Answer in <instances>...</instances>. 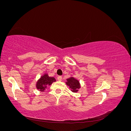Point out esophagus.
Segmentation results:
<instances>
[{"mask_svg":"<svg viewBox=\"0 0 131 131\" xmlns=\"http://www.w3.org/2000/svg\"><path fill=\"white\" fill-rule=\"evenodd\" d=\"M57 79H58V81H61L62 80V77L61 76H59V77H57Z\"/></svg>","mask_w":131,"mask_h":131,"instance_id":"esophagus-1","label":"esophagus"}]
</instances>
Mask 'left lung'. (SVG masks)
<instances>
[{"label": "left lung", "instance_id": "obj_1", "mask_svg": "<svg viewBox=\"0 0 131 131\" xmlns=\"http://www.w3.org/2000/svg\"><path fill=\"white\" fill-rule=\"evenodd\" d=\"M66 84L69 86L70 90L73 92L76 93L79 91V90L80 89L81 86L79 80L74 77H70L67 79V82Z\"/></svg>", "mask_w": 131, "mask_h": 131}]
</instances>
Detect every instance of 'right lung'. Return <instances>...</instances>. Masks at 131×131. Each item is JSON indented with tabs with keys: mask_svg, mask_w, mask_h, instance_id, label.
Masks as SVG:
<instances>
[{
	"mask_svg": "<svg viewBox=\"0 0 131 131\" xmlns=\"http://www.w3.org/2000/svg\"><path fill=\"white\" fill-rule=\"evenodd\" d=\"M56 79L53 77H50L47 74H44L37 81L36 88L41 92H43L48 86L51 85L53 82L56 81Z\"/></svg>",
	"mask_w": 131,
	"mask_h": 131,
	"instance_id": "1",
	"label": "right lung"
}]
</instances>
